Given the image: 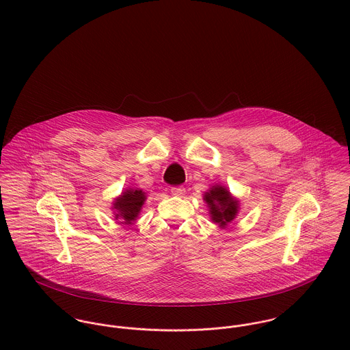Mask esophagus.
<instances>
[{"label":"esophagus","instance_id":"1","mask_svg":"<svg viewBox=\"0 0 350 350\" xmlns=\"http://www.w3.org/2000/svg\"><path fill=\"white\" fill-rule=\"evenodd\" d=\"M185 193H186L185 187H172V189H171V194H172L174 197H183Z\"/></svg>","mask_w":350,"mask_h":350}]
</instances>
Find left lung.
<instances>
[{
    "mask_svg": "<svg viewBox=\"0 0 350 350\" xmlns=\"http://www.w3.org/2000/svg\"><path fill=\"white\" fill-rule=\"evenodd\" d=\"M203 200L206 202L213 224H217L221 229H225L234 221L240 211V200L228 190V187L219 183L213 185L203 194Z\"/></svg>",
    "mask_w": 350,
    "mask_h": 350,
    "instance_id": "8db88e82",
    "label": "left lung"
}]
</instances>
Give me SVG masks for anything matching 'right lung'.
I'll return each instance as SVG.
<instances>
[{"instance_id":"1","label":"right lung","mask_w":350,"mask_h":350,"mask_svg":"<svg viewBox=\"0 0 350 350\" xmlns=\"http://www.w3.org/2000/svg\"><path fill=\"white\" fill-rule=\"evenodd\" d=\"M146 200L147 194L142 189H125L111 203L114 218L121 219L125 225H132L139 218Z\"/></svg>"}]
</instances>
